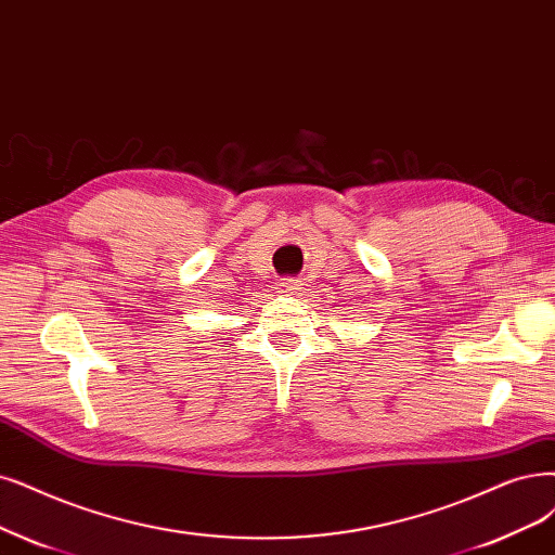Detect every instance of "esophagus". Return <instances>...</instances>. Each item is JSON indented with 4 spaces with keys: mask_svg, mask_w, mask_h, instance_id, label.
I'll return each instance as SVG.
<instances>
[{
    "mask_svg": "<svg viewBox=\"0 0 555 555\" xmlns=\"http://www.w3.org/2000/svg\"><path fill=\"white\" fill-rule=\"evenodd\" d=\"M299 285H301L299 279H283V281L279 283V291H281V293H297V291H301Z\"/></svg>",
    "mask_w": 555,
    "mask_h": 555,
    "instance_id": "obj_1",
    "label": "esophagus"
}]
</instances>
